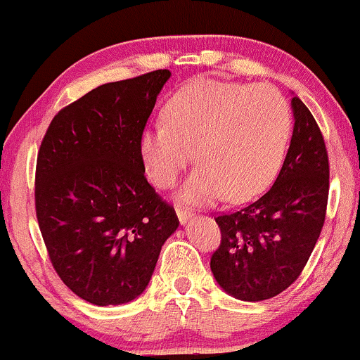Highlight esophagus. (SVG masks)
Instances as JSON below:
<instances>
[{
  "mask_svg": "<svg viewBox=\"0 0 360 360\" xmlns=\"http://www.w3.org/2000/svg\"><path fill=\"white\" fill-rule=\"evenodd\" d=\"M176 214H179V220L180 224H187L188 220H192V217H194V213H192L191 210H187V207H181V206H176Z\"/></svg>",
  "mask_w": 360,
  "mask_h": 360,
  "instance_id": "1",
  "label": "esophagus"
}]
</instances>
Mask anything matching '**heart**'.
I'll use <instances>...</instances> for the list:
<instances>
[{
  "label": "heart",
  "mask_w": 360,
  "mask_h": 360,
  "mask_svg": "<svg viewBox=\"0 0 360 360\" xmlns=\"http://www.w3.org/2000/svg\"><path fill=\"white\" fill-rule=\"evenodd\" d=\"M162 121L142 131L140 155L154 184L168 188L194 150L199 166L179 192L191 205L260 194L279 173L291 135L290 105L269 84L192 81L168 100Z\"/></svg>",
  "instance_id": "obj_1"
}]
</instances>
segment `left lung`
<instances>
[{"label": "left lung", "instance_id": "8db88e82", "mask_svg": "<svg viewBox=\"0 0 360 360\" xmlns=\"http://www.w3.org/2000/svg\"><path fill=\"white\" fill-rule=\"evenodd\" d=\"M292 135L272 187L251 205L217 217L221 243L211 257L220 288L262 302L291 286L321 236L329 194V161L312 112L291 98Z\"/></svg>", "mask_w": 360, "mask_h": 360}]
</instances>
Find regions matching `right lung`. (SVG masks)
Returning a JSON list of instances; mask_svg holds the SVG:
<instances>
[{
  "label": "right lung",
  "instance_id": "obj_1",
  "mask_svg": "<svg viewBox=\"0 0 360 360\" xmlns=\"http://www.w3.org/2000/svg\"><path fill=\"white\" fill-rule=\"evenodd\" d=\"M168 69L107 83L51 120L36 165V217L65 286L94 305H121L149 284L175 210L146 179L140 135Z\"/></svg>",
  "mask_w": 360,
  "mask_h": 360
}]
</instances>
